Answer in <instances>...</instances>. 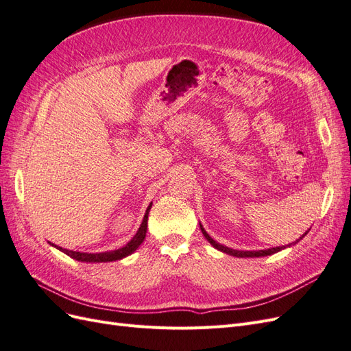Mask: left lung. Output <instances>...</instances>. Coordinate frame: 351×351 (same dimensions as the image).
<instances>
[{
	"label": "left lung",
	"instance_id": "8db88e82",
	"mask_svg": "<svg viewBox=\"0 0 351 351\" xmlns=\"http://www.w3.org/2000/svg\"><path fill=\"white\" fill-rule=\"evenodd\" d=\"M200 226V230H202V234L205 236V239L212 244V246H214L217 250H219V252H224V253H227V254H231V256H236V258H261V256H269V254H274V253H277V252H280V250H282V249H285V247H290L291 244H295V243H299L307 232H309V230H307L304 234L300 237V239H297L294 243H291V244H287V246H278V247H271V249H265V250H236V249H231V247H227V246H224V244H221V243H218V241H215L214 239H212L208 232L205 231V228L202 227V224H199Z\"/></svg>",
	"mask_w": 351,
	"mask_h": 351
}]
</instances>
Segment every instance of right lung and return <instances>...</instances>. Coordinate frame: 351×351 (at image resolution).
<instances>
[{
  "mask_svg": "<svg viewBox=\"0 0 351 351\" xmlns=\"http://www.w3.org/2000/svg\"><path fill=\"white\" fill-rule=\"evenodd\" d=\"M152 208V204H149V206H147L146 209V214L143 217V221L142 224L139 227V230H137L136 234L133 236V239L125 244V246L120 247V249H115V250H110V252H101V253H88V252H76V250H67V249H62V247H58L56 246V244L49 243L51 246H54L56 249L61 250L62 253H66L67 256L76 259L79 262H88V263H99V262H114V261H120L125 256H129V254H132L133 252L137 250V247L141 246V244L143 243L145 237H146V230H147V215H149V210Z\"/></svg>",
  "mask_w": 351,
  "mask_h": 351,
  "instance_id": "obj_1",
  "label": "right lung"
}]
</instances>
